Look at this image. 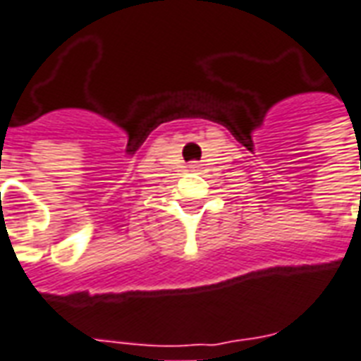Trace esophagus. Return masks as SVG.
<instances>
[{
	"mask_svg": "<svg viewBox=\"0 0 361 361\" xmlns=\"http://www.w3.org/2000/svg\"><path fill=\"white\" fill-rule=\"evenodd\" d=\"M199 168H201V166H199L197 162H193V164H189V170H191V172H197Z\"/></svg>",
	"mask_w": 361,
	"mask_h": 361,
	"instance_id": "esophagus-1",
	"label": "esophagus"
}]
</instances>
